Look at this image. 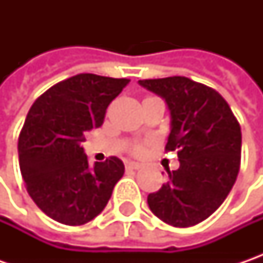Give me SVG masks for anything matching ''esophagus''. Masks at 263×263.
<instances>
[{"label": "esophagus", "instance_id": "obj_1", "mask_svg": "<svg viewBox=\"0 0 263 263\" xmlns=\"http://www.w3.org/2000/svg\"><path fill=\"white\" fill-rule=\"evenodd\" d=\"M142 167L139 162H132V161H128V162H126V168H128V170H139V168Z\"/></svg>", "mask_w": 263, "mask_h": 263}]
</instances>
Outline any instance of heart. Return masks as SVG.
Wrapping results in <instances>:
<instances>
[{"instance_id": "heart-1", "label": "heart", "mask_w": 263, "mask_h": 263, "mask_svg": "<svg viewBox=\"0 0 263 263\" xmlns=\"http://www.w3.org/2000/svg\"><path fill=\"white\" fill-rule=\"evenodd\" d=\"M142 151H143V146H142V145H136V146L133 147V152H135V154H142Z\"/></svg>"}]
</instances>
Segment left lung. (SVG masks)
Returning a JSON list of instances; mask_svg holds the SVG:
<instances>
[{"mask_svg": "<svg viewBox=\"0 0 263 263\" xmlns=\"http://www.w3.org/2000/svg\"><path fill=\"white\" fill-rule=\"evenodd\" d=\"M165 99L171 130L167 151L180 167L147 196V205L173 227H192L211 217L233 189L241 155V130L227 101L215 89L183 76L139 80Z\"/></svg>", "mask_w": 263, "mask_h": 263, "instance_id": "8db88e82", "label": "left lung"}]
</instances>
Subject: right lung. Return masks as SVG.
Segmentation results:
<instances>
[{"instance_id": "add662e5", "label": "right lung", "mask_w": 263, "mask_h": 263, "mask_svg": "<svg viewBox=\"0 0 263 263\" xmlns=\"http://www.w3.org/2000/svg\"><path fill=\"white\" fill-rule=\"evenodd\" d=\"M128 82L77 74L30 106L18 136V164L27 193L49 218L82 226L106 206L124 164L111 157L90 167L82 143L89 130L102 126L106 108Z\"/></svg>"}]
</instances>
